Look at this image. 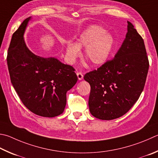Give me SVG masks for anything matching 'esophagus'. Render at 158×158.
Masks as SVG:
<instances>
[{
	"label": "esophagus",
	"mask_w": 158,
	"mask_h": 158,
	"mask_svg": "<svg viewBox=\"0 0 158 158\" xmlns=\"http://www.w3.org/2000/svg\"><path fill=\"white\" fill-rule=\"evenodd\" d=\"M77 77H78L79 80H81L84 78V75H83V74L81 73H80V72H78V73H77Z\"/></svg>",
	"instance_id": "obj_1"
}]
</instances>
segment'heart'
I'll return each instance as SVG.
<instances>
[{"label": "heart", "mask_w": 158, "mask_h": 158, "mask_svg": "<svg viewBox=\"0 0 158 158\" xmlns=\"http://www.w3.org/2000/svg\"><path fill=\"white\" fill-rule=\"evenodd\" d=\"M114 39L104 27L93 25L80 34L77 43L68 41L65 44V59L73 64L80 55L81 48H85L84 56L93 66H99L108 61L113 52Z\"/></svg>", "instance_id": "1"}]
</instances>
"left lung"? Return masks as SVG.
Instances as JSON below:
<instances>
[{"label":"left lung","mask_w":158,"mask_h":158,"mask_svg":"<svg viewBox=\"0 0 158 158\" xmlns=\"http://www.w3.org/2000/svg\"><path fill=\"white\" fill-rule=\"evenodd\" d=\"M127 30L114 59L84 77L90 85L89 109L97 119L111 120L124 115L144 89L149 67L144 42L129 21Z\"/></svg>","instance_id":"left-lung-1"}]
</instances>
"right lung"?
<instances>
[{
  "label": "right lung",
  "mask_w": 158,
  "mask_h": 158,
  "mask_svg": "<svg viewBox=\"0 0 158 158\" xmlns=\"http://www.w3.org/2000/svg\"><path fill=\"white\" fill-rule=\"evenodd\" d=\"M30 19L24 20L11 37L7 56L11 82L27 109L37 115L54 117L63 113L66 93L78 79L71 65L28 49L23 34Z\"/></svg>",
  "instance_id": "obj_1"
}]
</instances>
